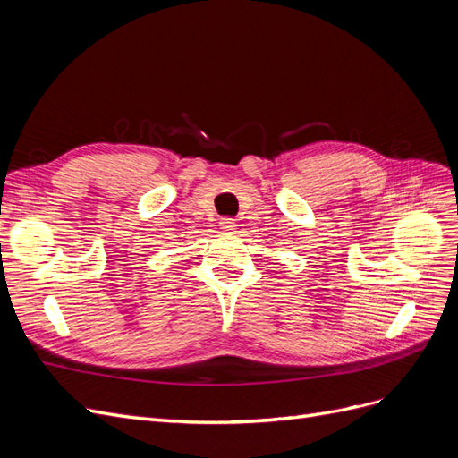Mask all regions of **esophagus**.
I'll use <instances>...</instances> for the list:
<instances>
[{
    "mask_svg": "<svg viewBox=\"0 0 458 458\" xmlns=\"http://www.w3.org/2000/svg\"><path fill=\"white\" fill-rule=\"evenodd\" d=\"M219 227H221V231H234L237 229V224H234V219L233 217H221L219 219Z\"/></svg>",
    "mask_w": 458,
    "mask_h": 458,
    "instance_id": "obj_1",
    "label": "esophagus"
}]
</instances>
